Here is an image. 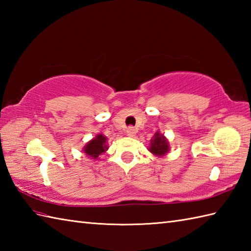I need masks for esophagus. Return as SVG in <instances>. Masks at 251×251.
<instances>
[{"mask_svg":"<svg viewBox=\"0 0 251 251\" xmlns=\"http://www.w3.org/2000/svg\"><path fill=\"white\" fill-rule=\"evenodd\" d=\"M126 134H127V136H129V137H134L137 134V129L135 128V127H132V126L127 127Z\"/></svg>","mask_w":251,"mask_h":251,"instance_id":"1","label":"esophagus"}]
</instances>
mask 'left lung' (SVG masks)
<instances>
[{
    "label": "left lung",
    "instance_id": "left-lung-1",
    "mask_svg": "<svg viewBox=\"0 0 251 251\" xmlns=\"http://www.w3.org/2000/svg\"><path fill=\"white\" fill-rule=\"evenodd\" d=\"M150 145L149 151L156 156H164L169 151V142L164 135L158 131L155 132V135L152 138Z\"/></svg>",
    "mask_w": 251,
    "mask_h": 251
}]
</instances>
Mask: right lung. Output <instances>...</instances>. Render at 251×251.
Instances as JSON below:
<instances>
[{"label":"right lung","mask_w":251,"mask_h":251,"mask_svg":"<svg viewBox=\"0 0 251 251\" xmlns=\"http://www.w3.org/2000/svg\"><path fill=\"white\" fill-rule=\"evenodd\" d=\"M108 150V145H106V137L103 135H97L93 138L86 146L84 147L83 151L87 156L92 157L93 159L98 158L101 153H104Z\"/></svg>","instance_id":"obj_1"}]
</instances>
